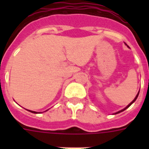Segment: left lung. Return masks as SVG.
Listing matches in <instances>:
<instances>
[{
	"instance_id": "obj_1",
	"label": "left lung",
	"mask_w": 149,
	"mask_h": 149,
	"mask_svg": "<svg viewBox=\"0 0 149 149\" xmlns=\"http://www.w3.org/2000/svg\"><path fill=\"white\" fill-rule=\"evenodd\" d=\"M125 45H127V44H126V43H125ZM127 47H128V45H127ZM128 48H129V47H128ZM139 92H138L137 95H136V97H135V98H134V100H133V101H131V103L129 104H128V105H127V107H125V108H124V109H122V110H119V111L116 112V113H114V114H117V113H121V112L124 111V110H126V109H127V108H128L129 107L131 106V104H133V103H134V101H136V98H137V97H138V95H139Z\"/></svg>"
}]
</instances>
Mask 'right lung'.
Segmentation results:
<instances>
[{
    "label": "right lung",
    "mask_w": 149,
    "mask_h": 149,
    "mask_svg": "<svg viewBox=\"0 0 149 149\" xmlns=\"http://www.w3.org/2000/svg\"><path fill=\"white\" fill-rule=\"evenodd\" d=\"M28 110V111H30V112H31V113H42V112H36V111H32V110ZM47 110H46V111H47Z\"/></svg>",
    "instance_id": "right-lung-1"
}]
</instances>
